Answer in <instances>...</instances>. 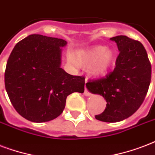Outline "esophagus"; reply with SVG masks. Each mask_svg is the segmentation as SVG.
I'll return each instance as SVG.
<instances>
[{"instance_id":"34e87169","label":"esophagus","mask_w":155,"mask_h":155,"mask_svg":"<svg viewBox=\"0 0 155 155\" xmlns=\"http://www.w3.org/2000/svg\"><path fill=\"white\" fill-rule=\"evenodd\" d=\"M84 94L85 96H90V95H91V93H89V92H88V89L86 88V87H85V89H84Z\"/></svg>"}]
</instances>
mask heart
<instances>
[{
    "label": "heart",
    "instance_id": "heart-1",
    "mask_svg": "<svg viewBox=\"0 0 155 155\" xmlns=\"http://www.w3.org/2000/svg\"><path fill=\"white\" fill-rule=\"evenodd\" d=\"M114 60V54L110 49H106L104 46H95L88 50H80L74 54H67V61L74 67L88 66L89 73L94 76L105 74L111 66Z\"/></svg>",
    "mask_w": 155,
    "mask_h": 155
}]
</instances>
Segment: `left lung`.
Masks as SVG:
<instances>
[{
  "mask_svg": "<svg viewBox=\"0 0 155 155\" xmlns=\"http://www.w3.org/2000/svg\"><path fill=\"white\" fill-rule=\"evenodd\" d=\"M117 44L120 54L115 67L106 77L88 80L89 92L106 99V107L95 115L103 122H119L135 113L145 100L151 80V64L140 41L126 35L110 38Z\"/></svg>",
  "mask_w": 155,
  "mask_h": 155,
  "instance_id": "left-lung-1",
  "label": "left lung"
}]
</instances>
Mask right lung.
I'll return each instance as SVG.
<instances>
[{
    "label": "right lung",
    "mask_w": 155,
    "mask_h": 155,
    "mask_svg": "<svg viewBox=\"0 0 155 155\" xmlns=\"http://www.w3.org/2000/svg\"><path fill=\"white\" fill-rule=\"evenodd\" d=\"M62 39L33 34L16 44L7 61L5 86L18 114L35 123L62 114L68 95L84 92L85 78L61 68Z\"/></svg>",
    "instance_id": "obj_1"
}]
</instances>
